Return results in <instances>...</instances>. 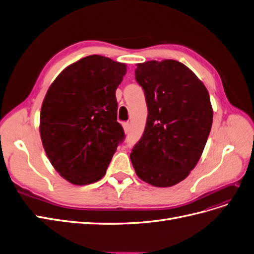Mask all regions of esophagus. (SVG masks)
Masks as SVG:
<instances>
[{
  "label": "esophagus",
  "mask_w": 254,
  "mask_h": 254,
  "mask_svg": "<svg viewBox=\"0 0 254 254\" xmlns=\"http://www.w3.org/2000/svg\"><path fill=\"white\" fill-rule=\"evenodd\" d=\"M123 128H124V131H125V133H128V132H129V130H130V125H129V123H124V124H123Z\"/></svg>",
  "instance_id": "obj_1"
}]
</instances>
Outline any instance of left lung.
I'll return each mask as SVG.
<instances>
[{"label": "left lung", "mask_w": 254, "mask_h": 254, "mask_svg": "<svg viewBox=\"0 0 254 254\" xmlns=\"http://www.w3.org/2000/svg\"><path fill=\"white\" fill-rule=\"evenodd\" d=\"M135 79L144 89L148 117L130 160L141 180L173 187L202 155L213 122L209 92L193 71L173 59L137 64Z\"/></svg>", "instance_id": "left-lung-1"}]
</instances>
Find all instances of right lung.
Instances as JSON below:
<instances>
[{"label":"right lung","instance_id":"1","mask_svg":"<svg viewBox=\"0 0 254 254\" xmlns=\"http://www.w3.org/2000/svg\"><path fill=\"white\" fill-rule=\"evenodd\" d=\"M126 71L125 64L108 57L87 56L66 66L43 99V148L53 167L75 186L101 180L124 139L115 91Z\"/></svg>","mask_w":254,"mask_h":254}]
</instances>
